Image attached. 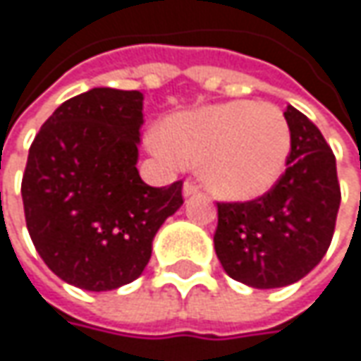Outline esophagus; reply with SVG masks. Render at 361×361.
<instances>
[{"label":"esophagus","instance_id":"1","mask_svg":"<svg viewBox=\"0 0 361 361\" xmlns=\"http://www.w3.org/2000/svg\"><path fill=\"white\" fill-rule=\"evenodd\" d=\"M199 192V187L195 185V183H185V187H183V195L189 199V197H195Z\"/></svg>","mask_w":361,"mask_h":361}]
</instances>
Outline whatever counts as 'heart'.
<instances>
[{
  "label": "heart",
  "mask_w": 361,
  "mask_h": 361,
  "mask_svg": "<svg viewBox=\"0 0 361 361\" xmlns=\"http://www.w3.org/2000/svg\"><path fill=\"white\" fill-rule=\"evenodd\" d=\"M152 148L171 162L199 166L215 197L254 201L286 171L293 132L276 105L227 101L166 119Z\"/></svg>",
  "instance_id": "heart-1"
}]
</instances>
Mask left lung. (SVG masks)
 I'll return each instance as SVG.
<instances>
[{
  "label": "left lung",
  "mask_w": 361,
  "mask_h": 361,
  "mask_svg": "<svg viewBox=\"0 0 361 361\" xmlns=\"http://www.w3.org/2000/svg\"><path fill=\"white\" fill-rule=\"evenodd\" d=\"M284 116L293 150L280 180L254 201L217 203L215 254L233 280L280 288L307 276L325 256L341 203L331 148L293 105Z\"/></svg>",
  "instance_id": "obj_1"
}]
</instances>
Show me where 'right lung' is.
Wrapping results in <instances>:
<instances>
[{"label":"right lung","instance_id":"1","mask_svg":"<svg viewBox=\"0 0 361 361\" xmlns=\"http://www.w3.org/2000/svg\"><path fill=\"white\" fill-rule=\"evenodd\" d=\"M144 95L95 87L36 134L22 201L36 252L64 282L116 290L146 268L160 226L183 205V183L148 187L135 169Z\"/></svg>","mask_w":361,"mask_h":361}]
</instances>
